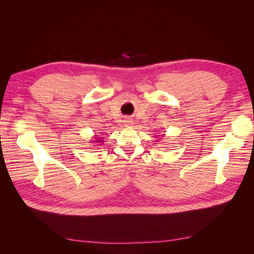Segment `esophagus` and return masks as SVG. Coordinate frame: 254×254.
Wrapping results in <instances>:
<instances>
[{"instance_id": "34e87169", "label": "esophagus", "mask_w": 254, "mask_h": 254, "mask_svg": "<svg viewBox=\"0 0 254 254\" xmlns=\"http://www.w3.org/2000/svg\"><path fill=\"white\" fill-rule=\"evenodd\" d=\"M124 123H125V124H126V125H130V124H131V120H129V119H126V120L124 121Z\"/></svg>"}]
</instances>
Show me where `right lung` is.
<instances>
[{"instance_id":"obj_1","label":"right lung","mask_w":254,"mask_h":254,"mask_svg":"<svg viewBox=\"0 0 254 254\" xmlns=\"http://www.w3.org/2000/svg\"><path fill=\"white\" fill-rule=\"evenodd\" d=\"M91 142H92V143H94V144H95V146H96V145H98L99 143H103L104 141L102 140V137H101V136H99V137H96V136H95V137H94V140H92Z\"/></svg>"}]
</instances>
